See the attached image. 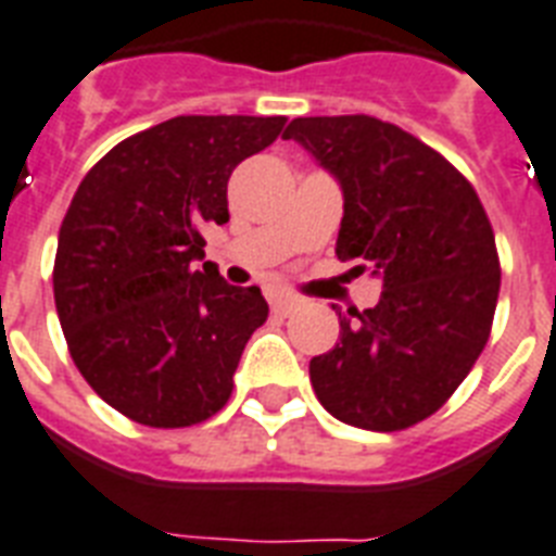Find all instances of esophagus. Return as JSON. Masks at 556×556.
Returning <instances> with one entry per match:
<instances>
[{"instance_id":"esophagus-1","label":"esophagus","mask_w":556,"mask_h":556,"mask_svg":"<svg viewBox=\"0 0 556 556\" xmlns=\"http://www.w3.org/2000/svg\"><path fill=\"white\" fill-rule=\"evenodd\" d=\"M268 302H270V311H274V314H279V317H288L291 311L300 308V300H296V296H291V293H282V291H270Z\"/></svg>"}]
</instances>
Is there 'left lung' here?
Masks as SVG:
<instances>
[{"mask_svg":"<svg viewBox=\"0 0 556 556\" xmlns=\"http://www.w3.org/2000/svg\"><path fill=\"white\" fill-rule=\"evenodd\" d=\"M282 139L340 182L337 256L382 279L380 302L340 314V342L311 359L314 394L349 426H417L489 342L500 256L485 207L445 156L377 116H300Z\"/></svg>","mask_w":556,"mask_h":556,"instance_id":"left-lung-1","label":"left lung"}]
</instances>
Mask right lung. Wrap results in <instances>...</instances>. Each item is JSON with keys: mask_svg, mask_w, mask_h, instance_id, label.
Wrapping results in <instances>:
<instances>
[{"mask_svg": "<svg viewBox=\"0 0 556 556\" xmlns=\"http://www.w3.org/2000/svg\"><path fill=\"white\" fill-rule=\"evenodd\" d=\"M286 116H174L102 156L59 228L53 300L88 386L139 426L185 428L228 403L251 333L268 319L256 286H228L205 256L228 223V179Z\"/></svg>", "mask_w": 556, "mask_h": 556, "instance_id": "add662e5", "label": "right lung"}]
</instances>
